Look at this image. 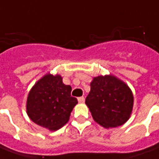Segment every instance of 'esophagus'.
<instances>
[{"mask_svg":"<svg viewBox=\"0 0 159 159\" xmlns=\"http://www.w3.org/2000/svg\"><path fill=\"white\" fill-rule=\"evenodd\" d=\"M78 102H79L80 103H83L84 102H85V98H84L83 96H82V97H79V98H78Z\"/></svg>","mask_w":159,"mask_h":159,"instance_id":"esophagus-1","label":"esophagus"}]
</instances>
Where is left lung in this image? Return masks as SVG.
<instances>
[{
    "instance_id": "obj_1",
    "label": "left lung",
    "mask_w": 159,
    "mask_h": 159,
    "mask_svg": "<svg viewBox=\"0 0 159 159\" xmlns=\"http://www.w3.org/2000/svg\"><path fill=\"white\" fill-rule=\"evenodd\" d=\"M85 103L95 122L105 128L121 126L133 111L134 95L123 81L112 76L93 78Z\"/></svg>"
}]
</instances>
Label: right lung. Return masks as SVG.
Here are the masks:
<instances>
[{"label":"right lung","instance_id":"1","mask_svg":"<svg viewBox=\"0 0 159 159\" xmlns=\"http://www.w3.org/2000/svg\"><path fill=\"white\" fill-rule=\"evenodd\" d=\"M60 75L46 74L34 84L26 101V113L37 125L56 131L68 122L77 99Z\"/></svg>","mask_w":159,"mask_h":159}]
</instances>
